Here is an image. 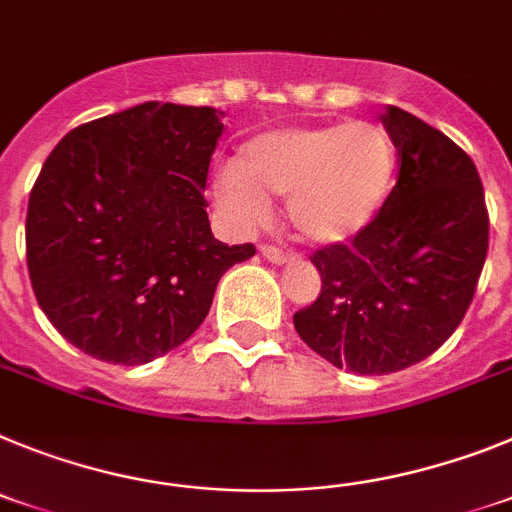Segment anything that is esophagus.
<instances>
[{
    "instance_id": "esophagus-1",
    "label": "esophagus",
    "mask_w": 512,
    "mask_h": 512,
    "mask_svg": "<svg viewBox=\"0 0 512 512\" xmlns=\"http://www.w3.org/2000/svg\"><path fill=\"white\" fill-rule=\"evenodd\" d=\"M260 252H262V257H268L270 262H278V265L291 260V255H288V252H283L281 247H273V244H262Z\"/></svg>"
}]
</instances>
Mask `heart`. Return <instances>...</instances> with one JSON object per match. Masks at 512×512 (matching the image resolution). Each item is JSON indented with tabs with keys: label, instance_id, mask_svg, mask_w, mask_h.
Here are the masks:
<instances>
[{
	"label": "heart",
	"instance_id": "b5f03b06",
	"mask_svg": "<svg viewBox=\"0 0 512 512\" xmlns=\"http://www.w3.org/2000/svg\"><path fill=\"white\" fill-rule=\"evenodd\" d=\"M397 177V144L379 123H335L262 133L239 149L216 185L239 226L268 219L270 195L288 198L291 229L311 244L358 237L384 208Z\"/></svg>",
	"mask_w": 512,
	"mask_h": 512
}]
</instances>
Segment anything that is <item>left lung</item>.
I'll return each instance as SVG.
<instances>
[{"label": "left lung", "instance_id": "1", "mask_svg": "<svg viewBox=\"0 0 512 512\" xmlns=\"http://www.w3.org/2000/svg\"><path fill=\"white\" fill-rule=\"evenodd\" d=\"M381 121L397 144V185L353 242L311 255L322 291L293 314L314 353L361 376L402 371L441 348L474 299L490 247L469 154L402 108L391 105Z\"/></svg>", "mask_w": 512, "mask_h": 512}]
</instances>
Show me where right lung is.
Segmentation results:
<instances>
[{"instance_id":"right-lung-1","label":"right lung","mask_w":512,"mask_h":512,"mask_svg":"<svg viewBox=\"0 0 512 512\" xmlns=\"http://www.w3.org/2000/svg\"><path fill=\"white\" fill-rule=\"evenodd\" d=\"M224 123L144 102L69 131L30 190L35 299L74 348L115 366L170 353L206 319L221 275L255 244L211 234L203 198Z\"/></svg>"}]
</instances>
